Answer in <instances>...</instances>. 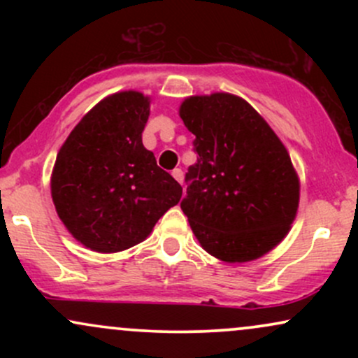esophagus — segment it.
<instances>
[{"mask_svg": "<svg viewBox=\"0 0 358 358\" xmlns=\"http://www.w3.org/2000/svg\"><path fill=\"white\" fill-rule=\"evenodd\" d=\"M171 175H173V178H175L178 183L183 182V171H182V168H175V170L171 171Z\"/></svg>", "mask_w": 358, "mask_h": 358, "instance_id": "esophagus-1", "label": "esophagus"}]
</instances>
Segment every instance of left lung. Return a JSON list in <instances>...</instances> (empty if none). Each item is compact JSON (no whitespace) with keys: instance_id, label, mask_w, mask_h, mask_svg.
I'll return each instance as SVG.
<instances>
[{"instance_id":"8db88e82","label":"left lung","mask_w":358,"mask_h":358,"mask_svg":"<svg viewBox=\"0 0 358 358\" xmlns=\"http://www.w3.org/2000/svg\"><path fill=\"white\" fill-rule=\"evenodd\" d=\"M180 117L195 134L182 210L200 245L225 262L264 256L298 212L299 178L281 139L249 102L227 92L187 97Z\"/></svg>"}]
</instances>
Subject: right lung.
Returning <instances> with one entry per match:
<instances>
[{
  "label": "right lung",
  "instance_id": "right-lung-1",
  "mask_svg": "<svg viewBox=\"0 0 358 358\" xmlns=\"http://www.w3.org/2000/svg\"><path fill=\"white\" fill-rule=\"evenodd\" d=\"M148 116L145 94H113L80 119L57 155L53 205L67 231L90 250L133 248L180 202V183L143 146Z\"/></svg>",
  "mask_w": 358,
  "mask_h": 358
}]
</instances>
